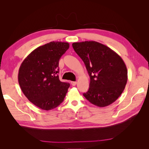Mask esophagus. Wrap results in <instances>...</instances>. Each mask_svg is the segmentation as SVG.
<instances>
[{
    "instance_id": "34e87169",
    "label": "esophagus",
    "mask_w": 149,
    "mask_h": 149,
    "mask_svg": "<svg viewBox=\"0 0 149 149\" xmlns=\"http://www.w3.org/2000/svg\"><path fill=\"white\" fill-rule=\"evenodd\" d=\"M71 84L73 86H75L76 84H77V82H76V81H71Z\"/></svg>"
}]
</instances>
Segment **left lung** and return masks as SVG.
Returning <instances> with one entry per match:
<instances>
[{
    "label": "left lung",
    "mask_w": 149,
    "mask_h": 149,
    "mask_svg": "<svg viewBox=\"0 0 149 149\" xmlns=\"http://www.w3.org/2000/svg\"><path fill=\"white\" fill-rule=\"evenodd\" d=\"M72 46L90 76L89 88L83 96L98 107L111 104L123 93L127 81V70L123 59L110 48L97 42H76Z\"/></svg>",
    "instance_id": "8db88e82"
}]
</instances>
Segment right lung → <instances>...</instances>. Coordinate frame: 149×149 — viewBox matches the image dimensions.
Here are the masks:
<instances>
[{"label":"right lung","instance_id":"add662e5","mask_svg":"<svg viewBox=\"0 0 149 149\" xmlns=\"http://www.w3.org/2000/svg\"><path fill=\"white\" fill-rule=\"evenodd\" d=\"M69 47L67 42H51L31 52L20 66L18 80L22 92L43 110L58 107L65 97L70 84L60 81L58 65Z\"/></svg>","mask_w":149,"mask_h":149}]
</instances>
